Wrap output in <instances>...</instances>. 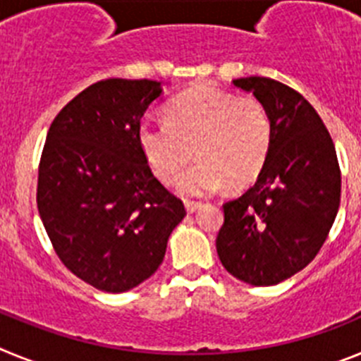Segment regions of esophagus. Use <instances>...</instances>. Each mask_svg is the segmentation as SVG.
I'll return each instance as SVG.
<instances>
[{"label": "esophagus", "instance_id": "34e87169", "mask_svg": "<svg viewBox=\"0 0 361 361\" xmlns=\"http://www.w3.org/2000/svg\"><path fill=\"white\" fill-rule=\"evenodd\" d=\"M184 206H186L188 213H195L197 209H200V206H202V204L195 202V200H186V202H184Z\"/></svg>", "mask_w": 361, "mask_h": 361}]
</instances>
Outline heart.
<instances>
[{
    "label": "heart",
    "instance_id": "1",
    "mask_svg": "<svg viewBox=\"0 0 361 361\" xmlns=\"http://www.w3.org/2000/svg\"><path fill=\"white\" fill-rule=\"evenodd\" d=\"M137 139L162 183L177 180L197 154L201 161L180 176L177 190L202 197L226 183L244 188L257 180L273 146V121L260 99L197 86L168 104L166 121L141 123Z\"/></svg>",
    "mask_w": 361,
    "mask_h": 361
}]
</instances>
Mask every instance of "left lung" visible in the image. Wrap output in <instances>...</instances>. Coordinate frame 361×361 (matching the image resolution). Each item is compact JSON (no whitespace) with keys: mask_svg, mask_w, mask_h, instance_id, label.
<instances>
[{"mask_svg":"<svg viewBox=\"0 0 361 361\" xmlns=\"http://www.w3.org/2000/svg\"><path fill=\"white\" fill-rule=\"evenodd\" d=\"M269 110L273 146L253 188L224 204L216 253L229 275L251 286L291 279L317 257L340 208L336 149L317 110L267 78L235 79Z\"/></svg>","mask_w":361,"mask_h":361,"instance_id":"left-lung-1","label":"left lung"}]
</instances>
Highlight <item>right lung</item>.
Instances as JSON below:
<instances>
[{
    "instance_id": "obj_1",
    "label": "right lung",
    "mask_w": 361,
    "mask_h": 361,
    "mask_svg": "<svg viewBox=\"0 0 361 361\" xmlns=\"http://www.w3.org/2000/svg\"><path fill=\"white\" fill-rule=\"evenodd\" d=\"M162 82H94L54 119L37 209L57 257L99 291L124 293L159 269L183 200L153 177L137 132Z\"/></svg>"
}]
</instances>
